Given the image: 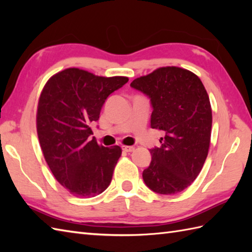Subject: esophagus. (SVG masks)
<instances>
[{"label": "esophagus", "instance_id": "1", "mask_svg": "<svg viewBox=\"0 0 252 252\" xmlns=\"http://www.w3.org/2000/svg\"><path fill=\"white\" fill-rule=\"evenodd\" d=\"M123 151H125L126 153H131V152H133V151H134V147H133V146H123Z\"/></svg>", "mask_w": 252, "mask_h": 252}]
</instances>
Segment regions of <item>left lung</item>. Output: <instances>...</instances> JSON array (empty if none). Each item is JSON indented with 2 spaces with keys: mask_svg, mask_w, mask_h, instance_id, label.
<instances>
[{
  "mask_svg": "<svg viewBox=\"0 0 252 252\" xmlns=\"http://www.w3.org/2000/svg\"><path fill=\"white\" fill-rule=\"evenodd\" d=\"M130 85L151 98V126L164 132L161 146L151 149L144 182L162 195L184 190L200 173L210 146L212 110L201 80L172 66L158 68Z\"/></svg>",
  "mask_w": 252,
  "mask_h": 252,
  "instance_id": "8db88e82",
  "label": "left lung"
}]
</instances>
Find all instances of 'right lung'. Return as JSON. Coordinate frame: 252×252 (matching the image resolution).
<instances>
[{"label":"right lung","mask_w":252,"mask_h":252,"mask_svg":"<svg viewBox=\"0 0 252 252\" xmlns=\"http://www.w3.org/2000/svg\"><path fill=\"white\" fill-rule=\"evenodd\" d=\"M127 81L68 68L42 90L36 111L40 146L53 175L73 196L94 197L110 184L122 151L91 140L90 126L98 120L107 97Z\"/></svg>","instance_id":"add662e5"}]
</instances>
